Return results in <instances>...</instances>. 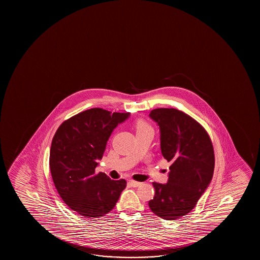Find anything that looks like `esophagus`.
I'll list each match as a JSON object with an SVG mask.
<instances>
[{"label":"esophagus","mask_w":260,"mask_h":260,"mask_svg":"<svg viewBox=\"0 0 260 260\" xmlns=\"http://www.w3.org/2000/svg\"><path fill=\"white\" fill-rule=\"evenodd\" d=\"M128 184L133 186V187H138L139 185H141L140 182L133 181V180H129Z\"/></svg>","instance_id":"1"}]
</instances>
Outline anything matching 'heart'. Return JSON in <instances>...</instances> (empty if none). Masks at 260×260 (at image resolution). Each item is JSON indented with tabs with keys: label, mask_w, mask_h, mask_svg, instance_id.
I'll list each match as a JSON object with an SVG mask.
<instances>
[{
	"label": "heart",
	"mask_w": 260,
	"mask_h": 260,
	"mask_svg": "<svg viewBox=\"0 0 260 260\" xmlns=\"http://www.w3.org/2000/svg\"><path fill=\"white\" fill-rule=\"evenodd\" d=\"M136 131L137 133H140V132H153V128L151 127L149 123H147L146 121L144 120H138L136 121L135 123Z\"/></svg>",
	"instance_id": "1"
}]
</instances>
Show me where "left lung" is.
Listing matches in <instances>:
<instances>
[{"label":"left lung","mask_w":260,"mask_h":260,"mask_svg":"<svg viewBox=\"0 0 260 260\" xmlns=\"http://www.w3.org/2000/svg\"><path fill=\"white\" fill-rule=\"evenodd\" d=\"M149 117L160 129L162 156L171 162L166 184L153 182L155 194L149 201L153 213L176 220L189 213L213 177L212 143L203 126L174 108H157Z\"/></svg>","instance_id":"8db88e82"}]
</instances>
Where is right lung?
I'll list each match as a JSON object with an SVG mask.
<instances>
[{"mask_svg": "<svg viewBox=\"0 0 260 260\" xmlns=\"http://www.w3.org/2000/svg\"><path fill=\"white\" fill-rule=\"evenodd\" d=\"M131 113L91 108L64 121L54 135L50 168L54 185L64 203L83 217L110 212L126 187L124 179L113 180L95 173L112 132Z\"/></svg>", "mask_w": 260, "mask_h": 260, "instance_id": "1", "label": "right lung"}]
</instances>
